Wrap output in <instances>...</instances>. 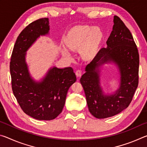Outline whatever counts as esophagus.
<instances>
[{
    "label": "esophagus",
    "mask_w": 147,
    "mask_h": 147,
    "mask_svg": "<svg viewBox=\"0 0 147 147\" xmlns=\"http://www.w3.org/2000/svg\"><path fill=\"white\" fill-rule=\"evenodd\" d=\"M75 73H76V75L77 77L81 76V75H82V71L80 70V69H78V70L76 71Z\"/></svg>",
    "instance_id": "1"
}]
</instances>
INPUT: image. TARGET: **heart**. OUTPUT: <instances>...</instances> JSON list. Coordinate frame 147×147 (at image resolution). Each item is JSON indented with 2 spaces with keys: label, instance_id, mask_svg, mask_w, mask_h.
<instances>
[{
  "label": "heart",
  "instance_id": "1",
  "mask_svg": "<svg viewBox=\"0 0 147 147\" xmlns=\"http://www.w3.org/2000/svg\"><path fill=\"white\" fill-rule=\"evenodd\" d=\"M102 33L98 27L89 26H78L73 28L69 32L66 39V44L71 50L82 49V55L88 58L93 54L100 40ZM68 56V53L64 51Z\"/></svg>",
  "mask_w": 147,
  "mask_h": 147
}]
</instances>
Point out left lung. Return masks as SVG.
Here are the masks:
<instances>
[{"mask_svg": "<svg viewBox=\"0 0 147 147\" xmlns=\"http://www.w3.org/2000/svg\"><path fill=\"white\" fill-rule=\"evenodd\" d=\"M113 22V30L106 41L108 47L98 51L80 78L89 112L97 119L110 117L128 108L139 83V56L132 35L118 16H114ZM108 61L118 65L121 83L115 94L104 96L98 68Z\"/></svg>", "mask_w": 147, "mask_h": 147, "instance_id": "1", "label": "left lung"}]
</instances>
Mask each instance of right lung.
I'll list each match as a JSON object with an SVG mask.
<instances>
[{"label": "right lung", "mask_w": 147, "mask_h": 147, "mask_svg": "<svg viewBox=\"0 0 147 147\" xmlns=\"http://www.w3.org/2000/svg\"><path fill=\"white\" fill-rule=\"evenodd\" d=\"M49 24L48 18H41L25 27L17 37L9 63L12 91L22 110L44 121L53 120L61 113L69 89L76 80L72 67H54L40 82L30 76L26 52L39 36L49 33Z\"/></svg>", "instance_id": "right-lung-1"}]
</instances>
